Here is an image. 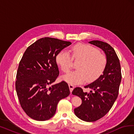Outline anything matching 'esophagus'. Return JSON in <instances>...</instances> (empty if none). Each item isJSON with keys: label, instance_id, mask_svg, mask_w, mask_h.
<instances>
[{"label": "esophagus", "instance_id": "1", "mask_svg": "<svg viewBox=\"0 0 134 134\" xmlns=\"http://www.w3.org/2000/svg\"><path fill=\"white\" fill-rule=\"evenodd\" d=\"M69 87L70 92H72V90H73V89L74 88V86L72 84H69Z\"/></svg>", "mask_w": 134, "mask_h": 134}]
</instances>
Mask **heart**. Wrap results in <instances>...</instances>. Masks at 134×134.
Segmentation results:
<instances>
[{"label":"heart","instance_id":"b5f03b06","mask_svg":"<svg viewBox=\"0 0 134 134\" xmlns=\"http://www.w3.org/2000/svg\"><path fill=\"white\" fill-rule=\"evenodd\" d=\"M72 58L80 60L78 70L63 76L66 82L76 84L82 83L86 80L93 82L103 74L106 69L107 60L106 56L99 53L97 48L90 44L77 43L70 48ZM72 58L67 51H60L56 56V62L64 72H68L72 68Z\"/></svg>","mask_w":134,"mask_h":134}]
</instances>
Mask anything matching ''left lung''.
Wrapping results in <instances>:
<instances>
[{
	"label": "left lung",
	"instance_id": "left-lung-1",
	"mask_svg": "<svg viewBox=\"0 0 134 134\" xmlns=\"http://www.w3.org/2000/svg\"><path fill=\"white\" fill-rule=\"evenodd\" d=\"M90 43L104 51L107 60L106 69L98 79L84 87L90 89V92L76 87L72 94L82 100V104L74 109L75 115L84 121L94 122L106 115L114 104L119 95L122 75L119 59L110 44L98 40Z\"/></svg>",
	"mask_w": 134,
	"mask_h": 134
}]
</instances>
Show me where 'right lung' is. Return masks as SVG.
<instances>
[{"label":"right lung","mask_w":134,"mask_h":134,"mask_svg":"<svg viewBox=\"0 0 134 134\" xmlns=\"http://www.w3.org/2000/svg\"><path fill=\"white\" fill-rule=\"evenodd\" d=\"M69 41L39 39L24 53L16 75L15 90L22 109L31 119L45 121L54 115L59 101L70 94L68 83H53L59 75L56 56Z\"/></svg>","instance_id":"obj_1"}]
</instances>
